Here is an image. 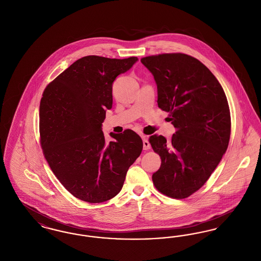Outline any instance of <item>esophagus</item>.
<instances>
[{
	"label": "esophagus",
	"mask_w": 261,
	"mask_h": 261,
	"mask_svg": "<svg viewBox=\"0 0 261 261\" xmlns=\"http://www.w3.org/2000/svg\"><path fill=\"white\" fill-rule=\"evenodd\" d=\"M143 146H144V149L145 150H148V149H150V144L149 143V141H148V137L147 136H143Z\"/></svg>",
	"instance_id": "esophagus-1"
}]
</instances>
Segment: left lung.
<instances>
[{
    "mask_svg": "<svg viewBox=\"0 0 261 261\" xmlns=\"http://www.w3.org/2000/svg\"><path fill=\"white\" fill-rule=\"evenodd\" d=\"M141 62L156 83L159 108L170 112L176 128L169 142L162 135L149 137L162 159L152 181L162 194L185 199L204 185L228 148V100L216 77L191 56L163 54Z\"/></svg>",
    "mask_w": 261,
    "mask_h": 261,
    "instance_id": "1",
    "label": "left lung"
}]
</instances>
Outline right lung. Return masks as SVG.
I'll return each mask as SVG.
<instances>
[{
  "label": "right lung",
  "instance_id": "obj_1",
  "mask_svg": "<svg viewBox=\"0 0 261 261\" xmlns=\"http://www.w3.org/2000/svg\"><path fill=\"white\" fill-rule=\"evenodd\" d=\"M138 58L87 56L73 62L44 91L40 102V136L51 171L75 198L97 203L115 197L126 173L143 149L133 130L111 133L101 125L112 108V84Z\"/></svg>",
  "mask_w": 261,
  "mask_h": 261
}]
</instances>
